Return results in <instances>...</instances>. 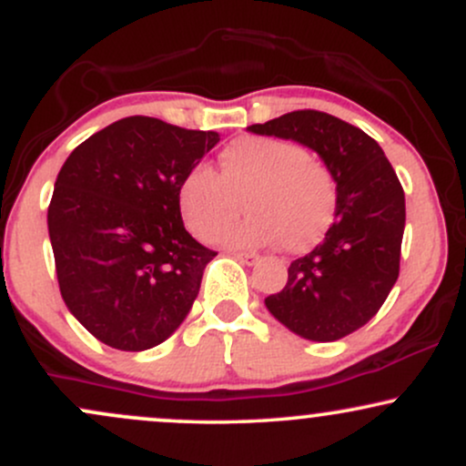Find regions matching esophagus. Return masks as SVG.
<instances>
[{
  "instance_id": "esophagus-1",
  "label": "esophagus",
  "mask_w": 466,
  "mask_h": 466,
  "mask_svg": "<svg viewBox=\"0 0 466 466\" xmlns=\"http://www.w3.org/2000/svg\"><path fill=\"white\" fill-rule=\"evenodd\" d=\"M232 256L237 260H240V263H248V265L258 263V258H260V256L254 254V251H232Z\"/></svg>"
}]
</instances>
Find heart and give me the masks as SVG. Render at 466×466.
Masks as SVG:
<instances>
[{
  "label": "heart",
  "mask_w": 466,
  "mask_h": 466,
  "mask_svg": "<svg viewBox=\"0 0 466 466\" xmlns=\"http://www.w3.org/2000/svg\"><path fill=\"white\" fill-rule=\"evenodd\" d=\"M243 199L251 215L229 234V243H280L300 254L329 232L337 212V181L333 170L300 144L245 136L218 153V173L195 164L177 186L181 217L206 243L221 240L243 210Z\"/></svg>",
  "instance_id": "obj_1"
}]
</instances>
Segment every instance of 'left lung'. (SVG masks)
I'll list each match as a JSON object with an SVG mask.
<instances>
[{"label":"left lung","instance_id":"left-lung-1","mask_svg":"<svg viewBox=\"0 0 466 466\" xmlns=\"http://www.w3.org/2000/svg\"><path fill=\"white\" fill-rule=\"evenodd\" d=\"M251 133L296 140L333 170L337 212L322 243L289 267L282 291L267 296L271 315L313 341H335L370 322L399 278L405 229L403 186L386 153L360 127L298 109Z\"/></svg>","mask_w":466,"mask_h":466}]
</instances>
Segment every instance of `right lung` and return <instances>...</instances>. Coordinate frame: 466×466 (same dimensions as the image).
Returning <instances> with one entry per match:
<instances>
[{"instance_id": "add662e5", "label": "right lung", "mask_w": 466, "mask_h": 466, "mask_svg": "<svg viewBox=\"0 0 466 466\" xmlns=\"http://www.w3.org/2000/svg\"><path fill=\"white\" fill-rule=\"evenodd\" d=\"M217 142V131L129 116L63 164L47 208L58 289L111 349H153L188 315L217 251L186 232L177 186Z\"/></svg>"}]
</instances>
